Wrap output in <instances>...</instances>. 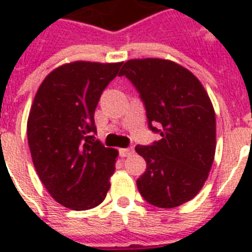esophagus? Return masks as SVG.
Here are the masks:
<instances>
[{"label": "esophagus", "mask_w": 252, "mask_h": 252, "mask_svg": "<svg viewBox=\"0 0 252 252\" xmlns=\"http://www.w3.org/2000/svg\"><path fill=\"white\" fill-rule=\"evenodd\" d=\"M133 153H134L133 148H123V149H119L120 157H130Z\"/></svg>", "instance_id": "esophagus-1"}]
</instances>
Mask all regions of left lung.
<instances>
[{"label": "left lung", "instance_id": "8db88e82", "mask_svg": "<svg viewBox=\"0 0 252 252\" xmlns=\"http://www.w3.org/2000/svg\"><path fill=\"white\" fill-rule=\"evenodd\" d=\"M119 76L136 87L149 129L161 134L152 145L136 146L146 162L136 182L138 192L154 207H179L199 193L213 163L216 115L211 99L189 70L172 61L129 60Z\"/></svg>", "mask_w": 252, "mask_h": 252}]
</instances>
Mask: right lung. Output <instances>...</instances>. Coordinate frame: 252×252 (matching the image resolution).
Listing matches in <instances>:
<instances>
[{
  "mask_svg": "<svg viewBox=\"0 0 252 252\" xmlns=\"http://www.w3.org/2000/svg\"><path fill=\"white\" fill-rule=\"evenodd\" d=\"M122 63L76 61L59 66L37 90L27 138L41 183L57 203L86 211L106 199L118 150L95 140V108Z\"/></svg>",
  "mask_w": 252,
  "mask_h": 252,
  "instance_id": "obj_1",
  "label": "right lung"
}]
</instances>
